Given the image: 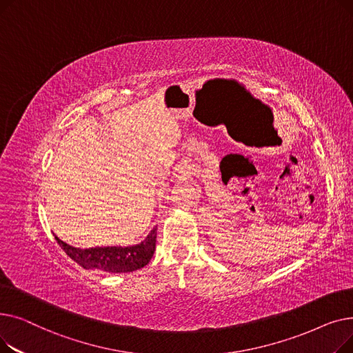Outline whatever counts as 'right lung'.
<instances>
[{
  "label": "right lung",
  "instance_id": "add662e5",
  "mask_svg": "<svg viewBox=\"0 0 353 353\" xmlns=\"http://www.w3.org/2000/svg\"><path fill=\"white\" fill-rule=\"evenodd\" d=\"M157 229L154 228L141 243L134 246H107L80 249L67 245L59 237H55L61 249L87 270H99L105 273H127L144 268L156 250Z\"/></svg>",
  "mask_w": 353,
  "mask_h": 353
}]
</instances>
